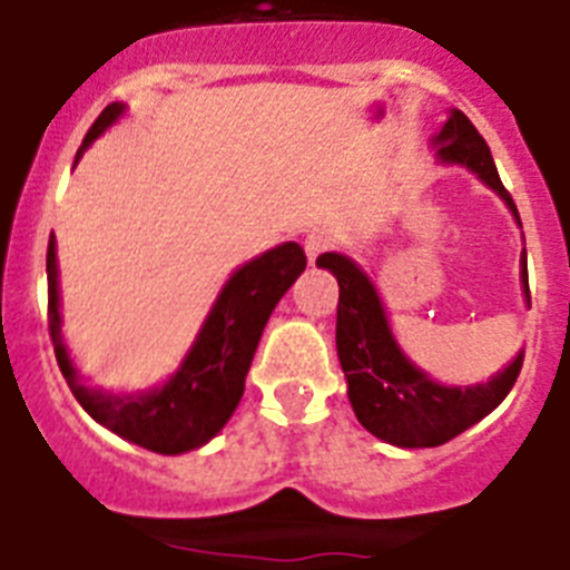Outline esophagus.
Here are the masks:
<instances>
[{
  "mask_svg": "<svg viewBox=\"0 0 570 570\" xmlns=\"http://www.w3.org/2000/svg\"><path fill=\"white\" fill-rule=\"evenodd\" d=\"M333 246H335V235L330 229H313L304 240V249H306V257H309V264H315V261H318V255L330 252Z\"/></svg>",
  "mask_w": 570,
  "mask_h": 570,
  "instance_id": "1",
  "label": "esophagus"
}]
</instances>
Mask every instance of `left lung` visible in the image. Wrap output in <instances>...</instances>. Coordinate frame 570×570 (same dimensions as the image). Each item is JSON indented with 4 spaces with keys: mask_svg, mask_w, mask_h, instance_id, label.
<instances>
[{
    "mask_svg": "<svg viewBox=\"0 0 570 570\" xmlns=\"http://www.w3.org/2000/svg\"><path fill=\"white\" fill-rule=\"evenodd\" d=\"M435 146L444 163H462L479 180L488 183L519 220L517 203L499 180L491 148L462 111H450V120L435 137ZM315 264L338 278L335 346H338L341 370L350 384L346 390L350 404L358 422L373 435L395 448H439L473 428L511 393L513 381L522 370V353L488 384H473L464 390L435 384L399 350L379 292L370 284L367 275L338 252H324ZM522 284L524 298L531 301L524 252Z\"/></svg>",
    "mask_w": 570,
    "mask_h": 570,
    "instance_id": "obj_1",
    "label": "left lung"
}]
</instances>
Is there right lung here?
Listing matches in <instances>:
<instances>
[{
  "label": "right lung",
  "instance_id": "obj_1",
  "mask_svg": "<svg viewBox=\"0 0 570 570\" xmlns=\"http://www.w3.org/2000/svg\"><path fill=\"white\" fill-rule=\"evenodd\" d=\"M122 114L120 102L102 108V114L88 128L82 148ZM79 148V155H82ZM77 155V157H79ZM306 269V255L298 244H281L264 252L235 272L224 286L220 298L212 306L195 346L163 387L140 395H111L106 390L88 387L73 370L62 344V321H59L57 292V249L53 232L48 240V333H51L57 364L66 375L73 399L82 404L94 422H100L111 433L140 444L155 453H186L206 444L220 433L235 413L244 381L249 373L252 355L264 333L272 309L284 298V292L295 284Z\"/></svg>",
  "mask_w": 570,
  "mask_h": 570
}]
</instances>
